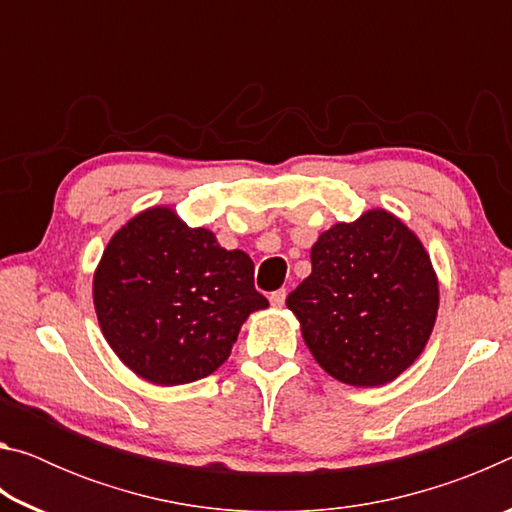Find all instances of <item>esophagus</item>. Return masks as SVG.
Returning <instances> with one entry per match:
<instances>
[{"instance_id": "1", "label": "esophagus", "mask_w": 512, "mask_h": 512, "mask_svg": "<svg viewBox=\"0 0 512 512\" xmlns=\"http://www.w3.org/2000/svg\"><path fill=\"white\" fill-rule=\"evenodd\" d=\"M268 300H271L273 307H284V302H287V289L273 291L271 296H268Z\"/></svg>"}]
</instances>
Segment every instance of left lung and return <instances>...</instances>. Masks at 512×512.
I'll list each match as a JSON object with an SVG mask.
<instances>
[{
  "mask_svg": "<svg viewBox=\"0 0 512 512\" xmlns=\"http://www.w3.org/2000/svg\"><path fill=\"white\" fill-rule=\"evenodd\" d=\"M302 339L327 375L381 386L420 357L438 314L422 241L386 210L336 223L311 246V275L289 293Z\"/></svg>",
  "mask_w": 512,
  "mask_h": 512,
  "instance_id": "left-lung-1",
  "label": "left lung"
}]
</instances>
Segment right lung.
Here are the masks:
<instances>
[{"label": "right lung", "instance_id": "right-lung-1", "mask_svg": "<svg viewBox=\"0 0 512 512\" xmlns=\"http://www.w3.org/2000/svg\"><path fill=\"white\" fill-rule=\"evenodd\" d=\"M244 250L151 207L115 232L94 271L101 332L135 375L158 386L203 379L230 357L241 325L268 300Z\"/></svg>", "mask_w": 512, "mask_h": 512}]
</instances>
